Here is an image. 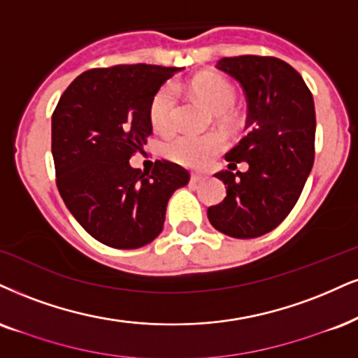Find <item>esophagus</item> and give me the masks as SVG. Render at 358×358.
Here are the masks:
<instances>
[{
  "instance_id": "esophagus-1",
  "label": "esophagus",
  "mask_w": 358,
  "mask_h": 358,
  "mask_svg": "<svg viewBox=\"0 0 358 358\" xmlns=\"http://www.w3.org/2000/svg\"><path fill=\"white\" fill-rule=\"evenodd\" d=\"M202 179H204V178H202V176H199V174H192V176H191V182H192V184L201 182Z\"/></svg>"
}]
</instances>
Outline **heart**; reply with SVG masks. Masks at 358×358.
<instances>
[{
    "label": "heart",
    "instance_id": "heart-1",
    "mask_svg": "<svg viewBox=\"0 0 358 358\" xmlns=\"http://www.w3.org/2000/svg\"><path fill=\"white\" fill-rule=\"evenodd\" d=\"M192 91L197 98L204 101L215 114H226L236 104V90L231 83L215 74H202L192 81ZM178 113V98L171 85L162 86L149 106V121L154 129L161 134H167L176 126ZM226 145V139L219 132L192 134L180 132L167 141L164 152L171 161L186 167H202Z\"/></svg>",
    "mask_w": 358,
    "mask_h": 358
}]
</instances>
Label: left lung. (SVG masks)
<instances>
[{
	"instance_id": "obj_1",
	"label": "left lung",
	"mask_w": 358,
	"mask_h": 358,
	"mask_svg": "<svg viewBox=\"0 0 358 358\" xmlns=\"http://www.w3.org/2000/svg\"><path fill=\"white\" fill-rule=\"evenodd\" d=\"M217 68L245 92L249 132L226 154L229 171L215 174L227 196L207 209V217L226 236L254 239L279 226L306 186L315 156L314 98L301 74L279 57H222ZM242 160L250 169L232 173Z\"/></svg>"
}]
</instances>
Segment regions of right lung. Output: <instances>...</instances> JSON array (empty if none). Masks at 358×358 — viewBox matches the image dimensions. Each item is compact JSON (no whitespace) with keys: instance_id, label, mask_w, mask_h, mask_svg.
Masks as SVG:
<instances>
[{"instance_id":"1","label":"right lung","mask_w":358,"mask_h":358,"mask_svg":"<svg viewBox=\"0 0 358 358\" xmlns=\"http://www.w3.org/2000/svg\"><path fill=\"white\" fill-rule=\"evenodd\" d=\"M182 68L117 64L74 79L51 117L56 186L83 229L114 249H138L161 234L166 207L189 172L156 161L134 169L132 154L152 134L149 106Z\"/></svg>"}]
</instances>
